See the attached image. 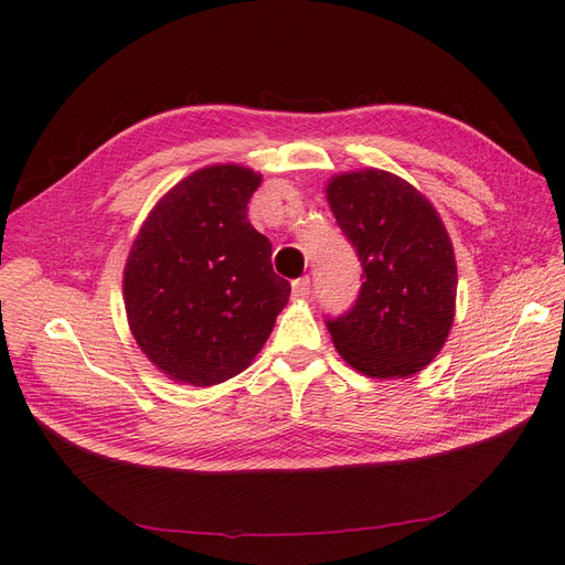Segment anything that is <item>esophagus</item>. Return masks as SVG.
<instances>
[{"mask_svg":"<svg viewBox=\"0 0 565 565\" xmlns=\"http://www.w3.org/2000/svg\"><path fill=\"white\" fill-rule=\"evenodd\" d=\"M309 292H311V278L309 276H301L292 282V295L297 299H306V297H309Z\"/></svg>","mask_w":565,"mask_h":565,"instance_id":"34e87169","label":"esophagus"}]
</instances>
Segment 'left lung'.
<instances>
[{
	"mask_svg": "<svg viewBox=\"0 0 565 565\" xmlns=\"http://www.w3.org/2000/svg\"><path fill=\"white\" fill-rule=\"evenodd\" d=\"M324 193L363 266L351 311L328 318L339 355L367 377L417 374L455 320L457 262L446 226L415 185L384 169L337 174Z\"/></svg>",
	"mask_w": 565,
	"mask_h": 565,
	"instance_id": "obj_1",
	"label": "left lung"
}]
</instances>
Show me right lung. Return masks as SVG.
I'll return each instance as SVG.
<instances>
[{"label": "right lung", "instance_id": "1", "mask_svg": "<svg viewBox=\"0 0 565 565\" xmlns=\"http://www.w3.org/2000/svg\"><path fill=\"white\" fill-rule=\"evenodd\" d=\"M262 174L212 164L179 181L136 235L125 309L136 344L169 380L214 386L262 351L287 306L270 241L247 218Z\"/></svg>", "mask_w": 565, "mask_h": 565}]
</instances>
